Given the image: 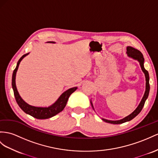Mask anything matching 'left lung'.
Masks as SVG:
<instances>
[{
  "label": "left lung",
  "instance_id": "obj_1",
  "mask_svg": "<svg viewBox=\"0 0 158 158\" xmlns=\"http://www.w3.org/2000/svg\"><path fill=\"white\" fill-rule=\"evenodd\" d=\"M127 55L129 56H130V57H131L133 59L137 60L139 62L141 69H142L143 72L144 73V74H145V81H146V83H145L146 85H145V94H144V95L142 99H141L138 107L136 108V110L134 111H133L132 114H131L130 115L127 116V117H125V118L121 119V120H118V121H111V120L102 119L103 121H106V122H107V123H112V124H120V123L127 122V121H129L133 119V118H135V117H136L141 112V111L143 109V107L144 104H145V100L147 99L149 95V88H150V87H149V77L148 71L147 70H145V69L144 68V66H143L144 58H143V56L142 53H141V52L139 50L135 49V48H133L131 47H127ZM91 106L93 107L91 102ZM93 108H94V107H93Z\"/></svg>",
  "mask_w": 158,
  "mask_h": 158
}]
</instances>
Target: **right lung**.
<instances>
[{
  "mask_svg": "<svg viewBox=\"0 0 158 158\" xmlns=\"http://www.w3.org/2000/svg\"><path fill=\"white\" fill-rule=\"evenodd\" d=\"M50 43H54V42H50ZM28 54L29 53L23 55L20 58V59L19 60V61L17 63V67H16L15 69L13 71V77H12V86H13L16 102H17L19 106L21 107V109L24 112H25L26 114L33 116V118H35L39 119H44L52 118V117L55 116V115L59 114V112L63 110V109L66 106L69 96L75 91H76L77 87H73L67 90L66 91H64L63 94L59 97V98L57 99V101H56L54 104H52L50 107H38L30 106V105L27 103L25 101L21 98V96H20L19 94V92L17 91V87H16V84H15V77H16V73H17L20 62H21V60Z\"/></svg>",
  "mask_w": 158,
  "mask_h": 158,
  "instance_id": "right-lung-1",
  "label": "right lung"
}]
</instances>
